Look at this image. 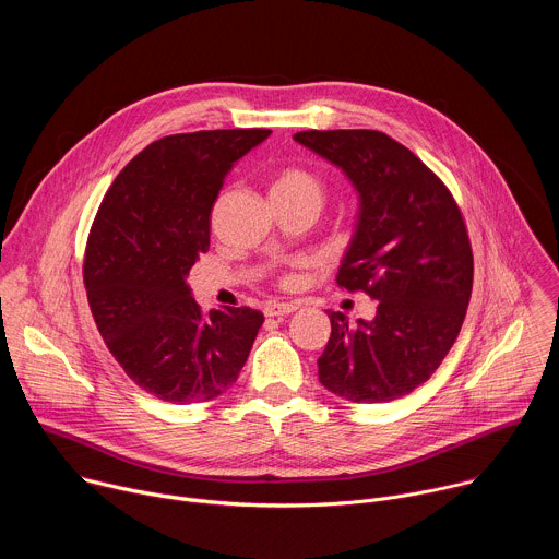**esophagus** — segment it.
<instances>
[{
  "label": "esophagus",
  "mask_w": 559,
  "mask_h": 559,
  "mask_svg": "<svg viewBox=\"0 0 559 559\" xmlns=\"http://www.w3.org/2000/svg\"><path fill=\"white\" fill-rule=\"evenodd\" d=\"M298 309V302H281V300H274V302H267L265 305V316H285V313H292Z\"/></svg>",
  "instance_id": "obj_1"
}]
</instances>
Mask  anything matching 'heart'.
I'll return each instance as SVG.
<instances>
[{"label": "heart", "mask_w": 559, "mask_h": 559, "mask_svg": "<svg viewBox=\"0 0 559 559\" xmlns=\"http://www.w3.org/2000/svg\"><path fill=\"white\" fill-rule=\"evenodd\" d=\"M272 197H281V199H296V201H311L316 205H321L323 201V181L318 179L313 173L298 168V166H289L276 173L274 181H272ZM292 276H283L281 283L283 285H292Z\"/></svg>", "instance_id": "1"}]
</instances>
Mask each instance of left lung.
Returning <instances> with one entry per match:
<instances>
[{
  "mask_svg": "<svg viewBox=\"0 0 559 559\" xmlns=\"http://www.w3.org/2000/svg\"><path fill=\"white\" fill-rule=\"evenodd\" d=\"M294 139L356 186L358 227L336 283L376 300V318L358 328L328 311L318 380L352 403L395 401L431 378L464 323L473 252L462 212L442 179L384 132L305 130Z\"/></svg>",
  "mask_w": 559,
  "mask_h": 559,
  "instance_id": "1",
  "label": "left lung"
}]
</instances>
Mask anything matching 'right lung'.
<instances>
[{"label": "right lung", "instance_id": "add662e5", "mask_svg": "<svg viewBox=\"0 0 559 559\" xmlns=\"http://www.w3.org/2000/svg\"><path fill=\"white\" fill-rule=\"evenodd\" d=\"M265 128L170 134L117 175L93 221L84 287L97 330L126 376L166 403H207L243 369L263 313H205L186 276L210 250V214L234 162Z\"/></svg>", "mask_w": 559, "mask_h": 559}]
</instances>
